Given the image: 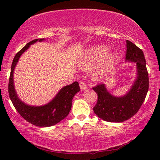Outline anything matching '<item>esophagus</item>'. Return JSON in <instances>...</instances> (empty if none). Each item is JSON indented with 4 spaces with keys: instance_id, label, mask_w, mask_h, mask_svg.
I'll return each instance as SVG.
<instances>
[{
    "instance_id": "esophagus-1",
    "label": "esophagus",
    "mask_w": 160,
    "mask_h": 160,
    "mask_svg": "<svg viewBox=\"0 0 160 160\" xmlns=\"http://www.w3.org/2000/svg\"><path fill=\"white\" fill-rule=\"evenodd\" d=\"M80 90H86L87 88H87V85L84 82H80Z\"/></svg>"
}]
</instances>
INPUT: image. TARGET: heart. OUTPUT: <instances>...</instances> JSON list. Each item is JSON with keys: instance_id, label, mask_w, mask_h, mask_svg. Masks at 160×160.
<instances>
[{"instance_id": "1", "label": "heart", "mask_w": 160, "mask_h": 160, "mask_svg": "<svg viewBox=\"0 0 160 160\" xmlns=\"http://www.w3.org/2000/svg\"><path fill=\"white\" fill-rule=\"evenodd\" d=\"M109 53V49L106 46H93L84 53L80 66L82 68H90L98 65L94 75L96 79H101L112 70L118 61L115 53Z\"/></svg>"}]
</instances>
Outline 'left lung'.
<instances>
[{"mask_svg":"<svg viewBox=\"0 0 160 160\" xmlns=\"http://www.w3.org/2000/svg\"><path fill=\"white\" fill-rule=\"evenodd\" d=\"M126 48L125 60L136 63L137 70L136 79L128 92L116 97L108 91L104 84L92 88L98 95L94 112L108 122L120 123L131 118L138 112L148 92V72L142 51L128 40H126Z\"/></svg>","mask_w":160,"mask_h":160,"instance_id":"8db88e82","label":"left lung"}]
</instances>
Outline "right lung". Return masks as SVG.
<instances>
[{"instance_id":"add662e5","label":"right lung","mask_w":160,"mask_h":160,"mask_svg":"<svg viewBox=\"0 0 160 160\" xmlns=\"http://www.w3.org/2000/svg\"><path fill=\"white\" fill-rule=\"evenodd\" d=\"M44 40L45 39H34L27 44L16 54L11 66L8 84L9 96L15 109L27 121L39 127L54 126L66 118L71 109L73 97L80 90L78 82L64 86L51 102L42 106H31L25 104L19 98L16 92L13 80V74L16 65L22 54L28 50L32 44L37 42H40Z\"/></svg>"}]
</instances>
